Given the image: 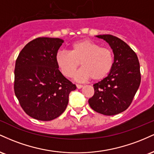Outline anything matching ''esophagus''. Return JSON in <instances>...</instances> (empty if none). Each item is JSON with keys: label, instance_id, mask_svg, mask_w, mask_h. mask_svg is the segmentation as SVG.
I'll return each mask as SVG.
<instances>
[{"label": "esophagus", "instance_id": "1", "mask_svg": "<svg viewBox=\"0 0 154 154\" xmlns=\"http://www.w3.org/2000/svg\"><path fill=\"white\" fill-rule=\"evenodd\" d=\"M76 86H77V88H78V89H80V88H82L83 87V85H79V84L76 85Z\"/></svg>", "mask_w": 154, "mask_h": 154}]
</instances>
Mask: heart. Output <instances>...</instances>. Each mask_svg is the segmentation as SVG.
I'll return each instance as SVG.
<instances>
[{"label":"heart","instance_id":"b5f03b06","mask_svg":"<svg viewBox=\"0 0 154 154\" xmlns=\"http://www.w3.org/2000/svg\"><path fill=\"white\" fill-rule=\"evenodd\" d=\"M56 64L65 77H72L81 63L82 67L75 75L77 80L92 78L98 81L110 73L114 64V54L109 47L89 40H81L72 44L69 52L59 51Z\"/></svg>","mask_w":154,"mask_h":154}]
</instances>
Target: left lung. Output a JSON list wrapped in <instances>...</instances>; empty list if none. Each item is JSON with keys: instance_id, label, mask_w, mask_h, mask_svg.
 Returning <instances> with one entry per match:
<instances>
[{"instance_id": "left-lung-1", "label": "left lung", "mask_w": 154, "mask_h": 154, "mask_svg": "<svg viewBox=\"0 0 154 154\" xmlns=\"http://www.w3.org/2000/svg\"><path fill=\"white\" fill-rule=\"evenodd\" d=\"M110 45L114 64L109 75L93 85L94 95L88 100L96 112L113 116L126 110L140 84V63L135 52L121 39L111 35H97Z\"/></svg>"}]
</instances>
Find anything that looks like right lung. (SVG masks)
Instances as JSON below:
<instances>
[{
    "instance_id": "obj_1",
    "label": "right lung",
    "mask_w": 154,
    "mask_h": 154,
    "mask_svg": "<svg viewBox=\"0 0 154 154\" xmlns=\"http://www.w3.org/2000/svg\"><path fill=\"white\" fill-rule=\"evenodd\" d=\"M59 38H38L19 53L14 69V93L27 115L51 121L65 111L76 85L59 71L56 56L63 43Z\"/></svg>"
}]
</instances>
